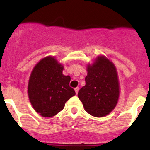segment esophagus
I'll return each mask as SVG.
<instances>
[{
  "instance_id": "1",
  "label": "esophagus",
  "mask_w": 150,
  "mask_h": 150,
  "mask_svg": "<svg viewBox=\"0 0 150 150\" xmlns=\"http://www.w3.org/2000/svg\"><path fill=\"white\" fill-rule=\"evenodd\" d=\"M78 91H79V88H75V93H76V94H78Z\"/></svg>"
}]
</instances>
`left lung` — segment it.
I'll return each mask as SVG.
<instances>
[{
    "mask_svg": "<svg viewBox=\"0 0 150 150\" xmlns=\"http://www.w3.org/2000/svg\"><path fill=\"white\" fill-rule=\"evenodd\" d=\"M86 85L78 91V98L91 115L102 117L117 105L120 83L115 66L105 56L100 55L87 65Z\"/></svg>",
    "mask_w": 150,
    "mask_h": 150,
    "instance_id": "8db88e82",
    "label": "left lung"
}]
</instances>
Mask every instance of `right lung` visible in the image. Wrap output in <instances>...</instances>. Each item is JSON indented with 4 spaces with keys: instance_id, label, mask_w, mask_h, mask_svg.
<instances>
[{
    "instance_id": "right-lung-1",
    "label": "right lung",
    "mask_w": 150,
    "mask_h": 150,
    "mask_svg": "<svg viewBox=\"0 0 150 150\" xmlns=\"http://www.w3.org/2000/svg\"><path fill=\"white\" fill-rule=\"evenodd\" d=\"M64 66L52 56L40 59L32 70L28 93L33 109L44 117H51L64 109L75 92L69 86L71 78L64 75Z\"/></svg>"
}]
</instances>
